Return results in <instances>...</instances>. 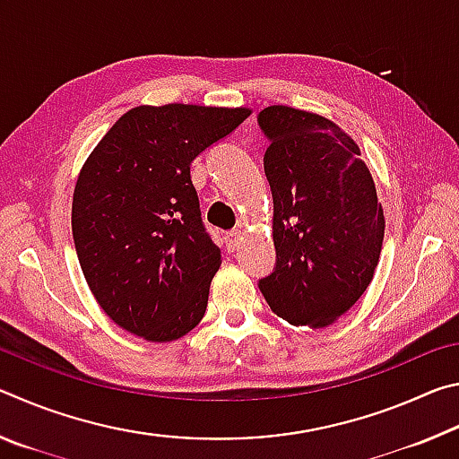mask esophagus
Segmentation results:
<instances>
[{
    "label": "esophagus",
    "mask_w": 459,
    "mask_h": 459,
    "mask_svg": "<svg viewBox=\"0 0 459 459\" xmlns=\"http://www.w3.org/2000/svg\"><path fill=\"white\" fill-rule=\"evenodd\" d=\"M224 240H227V248L229 251H237L240 240H243V232L240 230H230L227 232V237H224Z\"/></svg>",
    "instance_id": "obj_1"
}]
</instances>
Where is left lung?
Here are the masks:
<instances>
[{
  "label": "left lung",
  "mask_w": 459,
  "mask_h": 459,
  "mask_svg": "<svg viewBox=\"0 0 459 459\" xmlns=\"http://www.w3.org/2000/svg\"><path fill=\"white\" fill-rule=\"evenodd\" d=\"M273 194L277 267L261 279L269 307L309 330L336 324L367 291L385 212L360 147L328 117L287 105L259 113Z\"/></svg>",
  "instance_id": "left-lung-1"
}]
</instances>
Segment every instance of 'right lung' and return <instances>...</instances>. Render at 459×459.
Listing matches in <instances>:
<instances>
[{
  "label": "right lung",
  "instance_id": "add662e5",
  "mask_svg": "<svg viewBox=\"0 0 459 459\" xmlns=\"http://www.w3.org/2000/svg\"><path fill=\"white\" fill-rule=\"evenodd\" d=\"M248 107L139 105L113 123L73 194V238L97 304L147 342L196 328L222 257L190 178L198 153L235 131Z\"/></svg>",
  "mask_w": 459,
  "mask_h": 459
}]
</instances>
